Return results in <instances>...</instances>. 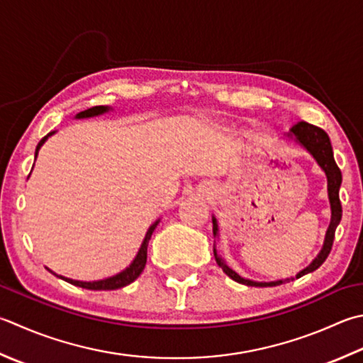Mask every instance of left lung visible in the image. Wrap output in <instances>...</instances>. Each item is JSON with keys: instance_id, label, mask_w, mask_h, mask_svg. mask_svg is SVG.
I'll return each mask as SVG.
<instances>
[{"instance_id": "8db88e82", "label": "left lung", "mask_w": 363, "mask_h": 363, "mask_svg": "<svg viewBox=\"0 0 363 363\" xmlns=\"http://www.w3.org/2000/svg\"><path fill=\"white\" fill-rule=\"evenodd\" d=\"M286 140H293L297 145L302 146L305 151H307L311 157L316 160L319 168L323 169L325 177H328V196L330 203V223L329 228L325 231L324 244L321 252L316 255V258L310 262V264L302 269V271L296 275V279H301L302 275L310 274L316 271V269L323 264V262L328 259L329 253L332 250L333 238H335V230L340 225V220H342V203H340V186H342V172L337 167L335 159H333V151L332 145L329 140V135L325 133L323 129H319L316 125H311L308 123H297L294 127H291V130L285 135ZM212 233H214V238H218V222L216 216H212ZM214 257L217 264L222 267V271L233 279L234 281L242 283L247 286H259V288H267V286H279L283 283H288L294 280V277L291 279H281V280H274V281H257L245 279V277L239 275L236 271L226 264L225 259L220 257L217 245H214Z\"/></svg>"}]
</instances>
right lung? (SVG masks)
<instances>
[{"mask_svg":"<svg viewBox=\"0 0 363 363\" xmlns=\"http://www.w3.org/2000/svg\"><path fill=\"white\" fill-rule=\"evenodd\" d=\"M111 110H113V108H110V106H106V105L92 106V108H88V110H84V111L77 113L75 119L96 118V116L105 115V113H108V111H111ZM53 133H55V132H50V133L47 135V137H44V138H42V140L39 141L38 147H35L34 157H38L39 149H40L42 146H44L45 141H47L50 137H52ZM28 177H30V176H28ZM159 222H160V218L155 220V222H154L151 226H149L146 234H145L143 242H141V245H140V248H138V252H137V255H135V258H133V261L130 262V264L127 266V267L124 269V271L118 272L116 275H111V277H108V279H102V280H96V281H80V280H72V279H67V277H62V275L55 274L53 271H50L48 267H47V271H50L53 275L58 277V279L70 283V285L80 286V288H84V289H92V291H111V289L124 288V286H127V285H130L132 281L137 280L138 277H140V274L143 272V269H145V266H146V258H147V244H149V239H151L154 230L157 228Z\"/></svg>","mask_w":363,"mask_h":363,"instance_id":"1","label":"right lung"}]
</instances>
